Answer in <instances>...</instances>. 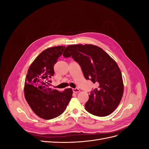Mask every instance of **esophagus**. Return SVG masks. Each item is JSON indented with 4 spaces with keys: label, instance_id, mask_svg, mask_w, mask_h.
<instances>
[{
    "label": "esophagus",
    "instance_id": "1",
    "mask_svg": "<svg viewBox=\"0 0 149 149\" xmlns=\"http://www.w3.org/2000/svg\"><path fill=\"white\" fill-rule=\"evenodd\" d=\"M79 89H78V88H73V91L74 92V93H79Z\"/></svg>",
    "mask_w": 149,
    "mask_h": 149
}]
</instances>
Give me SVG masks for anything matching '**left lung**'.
Instances as JSON below:
<instances>
[{
    "instance_id": "8db88e82",
    "label": "left lung",
    "mask_w": 149,
    "mask_h": 149,
    "mask_svg": "<svg viewBox=\"0 0 149 149\" xmlns=\"http://www.w3.org/2000/svg\"><path fill=\"white\" fill-rule=\"evenodd\" d=\"M63 55L73 58L81 68L84 78L97 84V88L90 92L85 109L97 116L111 114L119 104L124 92L123 77L116 62L93 45H69Z\"/></svg>"
}]
</instances>
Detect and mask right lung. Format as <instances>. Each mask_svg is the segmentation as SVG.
Returning a JSON list of instances; mask_svg holds the SVG:
<instances>
[{
    "instance_id": "1",
    "label": "right lung",
    "mask_w": 149,
    "mask_h": 149,
    "mask_svg": "<svg viewBox=\"0 0 149 149\" xmlns=\"http://www.w3.org/2000/svg\"><path fill=\"white\" fill-rule=\"evenodd\" d=\"M65 48L64 46H58L43 51L31 64L26 76L25 100L35 113L44 119H52L61 115L72 97L71 88L60 93L49 88L55 73L54 65Z\"/></svg>"
}]
</instances>
